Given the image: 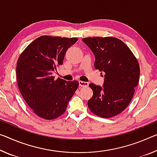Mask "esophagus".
Returning <instances> with one entry per match:
<instances>
[{
	"label": "esophagus",
	"instance_id": "1",
	"mask_svg": "<svg viewBox=\"0 0 157 157\" xmlns=\"http://www.w3.org/2000/svg\"><path fill=\"white\" fill-rule=\"evenodd\" d=\"M79 85L82 86V87H86V86H88L89 83L86 82L79 81Z\"/></svg>",
	"mask_w": 157,
	"mask_h": 157
}]
</instances>
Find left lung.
Returning a JSON list of instances; mask_svg holds the SVG:
<instances>
[{"instance_id": "8db88e82", "label": "left lung", "mask_w": 157, "mask_h": 157, "mask_svg": "<svg viewBox=\"0 0 157 157\" xmlns=\"http://www.w3.org/2000/svg\"><path fill=\"white\" fill-rule=\"evenodd\" d=\"M82 41L95 56L96 69L105 74L103 86L89 84L93 96L88 107L101 117H112L125 110L133 98L140 78L138 62L119 39L94 37Z\"/></svg>"}]
</instances>
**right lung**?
Here are the masks:
<instances>
[{
  "mask_svg": "<svg viewBox=\"0 0 157 157\" xmlns=\"http://www.w3.org/2000/svg\"><path fill=\"white\" fill-rule=\"evenodd\" d=\"M76 38L40 36L25 49L17 63L19 89L25 101L40 117L53 119L63 114L79 86L78 81L54 79L66 52Z\"/></svg>",
  "mask_w": 157,
  "mask_h": 157,
  "instance_id": "obj_1",
  "label": "right lung"
}]
</instances>
